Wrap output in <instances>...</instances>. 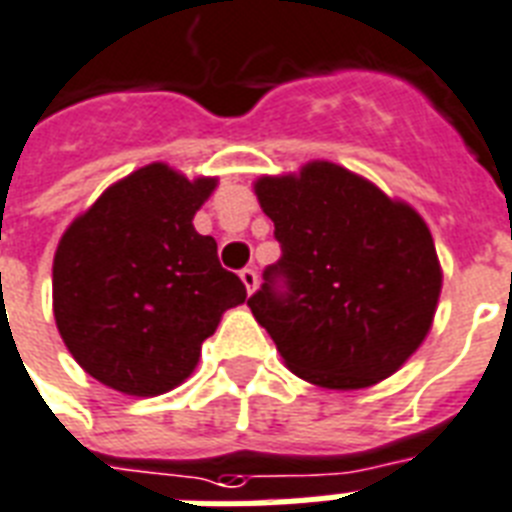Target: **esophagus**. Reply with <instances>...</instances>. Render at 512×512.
Returning <instances> with one entry per match:
<instances>
[{
	"instance_id": "34e87169",
	"label": "esophagus",
	"mask_w": 512,
	"mask_h": 512,
	"mask_svg": "<svg viewBox=\"0 0 512 512\" xmlns=\"http://www.w3.org/2000/svg\"><path fill=\"white\" fill-rule=\"evenodd\" d=\"M239 276H241V281H244V287H247L249 295H252V292L257 289V271H255V268H244Z\"/></svg>"
}]
</instances>
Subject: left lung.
I'll use <instances>...</instances> for the list:
<instances>
[{
    "label": "left lung",
    "instance_id": "8db88e82",
    "mask_svg": "<svg viewBox=\"0 0 512 512\" xmlns=\"http://www.w3.org/2000/svg\"><path fill=\"white\" fill-rule=\"evenodd\" d=\"M281 257L247 305L297 377L335 390L385 380L420 348L441 292L433 236L412 207L337 164L260 177Z\"/></svg>",
    "mask_w": 512,
    "mask_h": 512
}]
</instances>
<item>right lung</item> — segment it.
Returning <instances> with one entry per match:
<instances>
[{
  "instance_id": "right-lung-1",
  "label": "right lung",
  "mask_w": 512,
  "mask_h": 512,
  "mask_svg": "<svg viewBox=\"0 0 512 512\" xmlns=\"http://www.w3.org/2000/svg\"><path fill=\"white\" fill-rule=\"evenodd\" d=\"M215 180L148 164L76 217L55 252L52 311L84 372L127 396H159L193 372L201 342L247 287L193 215Z\"/></svg>"
}]
</instances>
